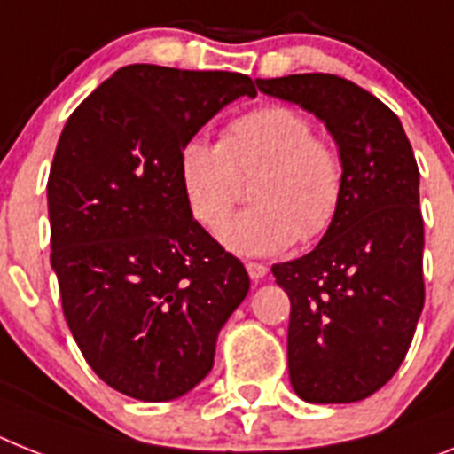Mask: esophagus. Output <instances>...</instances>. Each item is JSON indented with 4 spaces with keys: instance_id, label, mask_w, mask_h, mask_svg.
Returning a JSON list of instances; mask_svg holds the SVG:
<instances>
[{
    "instance_id": "34e87169",
    "label": "esophagus",
    "mask_w": 454,
    "mask_h": 454,
    "mask_svg": "<svg viewBox=\"0 0 454 454\" xmlns=\"http://www.w3.org/2000/svg\"><path fill=\"white\" fill-rule=\"evenodd\" d=\"M247 272H249V277L254 281H261L268 274V268L262 262H247Z\"/></svg>"
}]
</instances>
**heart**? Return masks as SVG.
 <instances>
[{"label":"heart","instance_id":"b5f03b06","mask_svg":"<svg viewBox=\"0 0 454 454\" xmlns=\"http://www.w3.org/2000/svg\"><path fill=\"white\" fill-rule=\"evenodd\" d=\"M262 173L256 208L224 222L239 180ZM177 177L193 219L238 256H274L295 239H316L333 226L344 196V161L337 147L314 136V124L291 106H262L228 121L221 143L189 138L177 156Z\"/></svg>","mask_w":454,"mask_h":454}]
</instances>
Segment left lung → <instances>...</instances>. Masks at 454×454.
<instances>
[{
  "instance_id": "left-lung-1",
  "label": "left lung",
  "mask_w": 454,
  "mask_h": 454,
  "mask_svg": "<svg viewBox=\"0 0 454 454\" xmlns=\"http://www.w3.org/2000/svg\"><path fill=\"white\" fill-rule=\"evenodd\" d=\"M268 97L325 124L344 161V196L307 256L272 265L291 298L288 374L300 399L350 403L395 376L425 304L420 173L399 117L350 80H256Z\"/></svg>"
}]
</instances>
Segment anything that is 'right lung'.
Listing matches in <instances>:
<instances>
[{"mask_svg":"<svg viewBox=\"0 0 454 454\" xmlns=\"http://www.w3.org/2000/svg\"><path fill=\"white\" fill-rule=\"evenodd\" d=\"M256 97L228 71L131 64L67 120L51 177V265L64 318L98 379L170 402L212 372L249 274L186 205L180 147L221 108Z\"/></svg>","mask_w":454,"mask_h":454,"instance_id":"obj_1","label":"right lung"}]
</instances>
